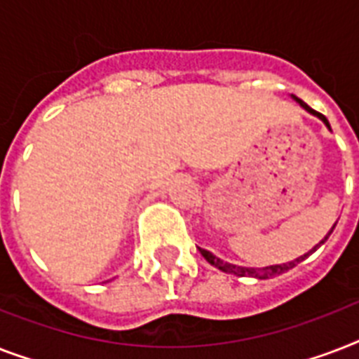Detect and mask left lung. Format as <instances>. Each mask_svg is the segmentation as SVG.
Listing matches in <instances>:
<instances>
[{"label": "left lung", "instance_id": "left-lung-1", "mask_svg": "<svg viewBox=\"0 0 359 359\" xmlns=\"http://www.w3.org/2000/svg\"><path fill=\"white\" fill-rule=\"evenodd\" d=\"M292 98H294L296 102L300 104L302 108L306 109L307 114H311V115H315V117H318V119H320V121H323L324 124H326V128L332 130V128H330L328 119H326V117H324L323 114H318V111H315V109L309 108V106H307V104L304 102V100H300V98H298V97H292ZM334 229H335V224H334V227H332V229H330L328 235L324 236V238L320 240V242H318V244L315 245V248H313V250H309V251H307V253H304V255H300V257H298V259H294V261L283 262V264H272V266H264V268L236 266V264H231V262L222 261V259H219V257H216V255H214V253H210V251L203 250V248H199V251H201V255L205 257V259H207V261L210 262V264H212V266H216V268H218V270H222V272H225V273H233V276H238V278L268 279V278H276V276H279V273H285V272H287V270H290V268H294L296 264H298V262L304 261V259H306L307 255H311L313 251L317 250L318 245L324 244V242H326V240H328V236L332 235V231H334Z\"/></svg>", "mask_w": 359, "mask_h": 359}]
</instances>
